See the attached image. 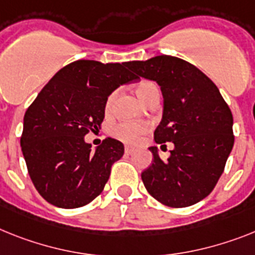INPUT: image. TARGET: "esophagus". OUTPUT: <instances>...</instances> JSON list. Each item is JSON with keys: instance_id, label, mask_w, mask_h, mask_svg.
Instances as JSON below:
<instances>
[{"instance_id": "esophagus-1", "label": "esophagus", "mask_w": 255, "mask_h": 255, "mask_svg": "<svg viewBox=\"0 0 255 255\" xmlns=\"http://www.w3.org/2000/svg\"><path fill=\"white\" fill-rule=\"evenodd\" d=\"M124 151H126V154H127V155H131V154L134 153V149H133V147L126 146V149H124Z\"/></svg>"}]
</instances>
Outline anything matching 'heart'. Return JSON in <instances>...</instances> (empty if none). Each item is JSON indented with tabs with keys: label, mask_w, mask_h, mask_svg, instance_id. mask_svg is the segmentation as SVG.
<instances>
[{
	"label": "heart",
	"mask_w": 255,
	"mask_h": 255,
	"mask_svg": "<svg viewBox=\"0 0 255 255\" xmlns=\"http://www.w3.org/2000/svg\"><path fill=\"white\" fill-rule=\"evenodd\" d=\"M136 93L140 97L141 101H144L146 104L151 97L155 95H159L158 87L154 84L150 80H141L137 85H136ZM118 95V91H114L110 93V96L106 100L105 104V111L110 113L114 105L115 97ZM149 131V126L145 123H119L113 128V134L115 137L119 138L121 141L126 142V144H136L138 142L142 134H145Z\"/></svg>",
	"instance_id": "heart-1"
}]
</instances>
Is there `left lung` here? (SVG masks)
<instances>
[{
  "mask_svg": "<svg viewBox=\"0 0 255 255\" xmlns=\"http://www.w3.org/2000/svg\"><path fill=\"white\" fill-rule=\"evenodd\" d=\"M137 78L157 81L163 115L154 140L174 142L167 160L155 146L153 163L142 171L146 190L160 204L187 207L213 192L235 142L233 117L219 89L196 66L171 55L127 62Z\"/></svg>",
  "mask_w": 255,
  "mask_h": 255,
  "instance_id": "left-lung-1",
  "label": "left lung"
}]
</instances>
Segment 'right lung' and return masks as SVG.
<instances>
[{
  "instance_id": "add662e5",
  "label": "right lung",
  "mask_w": 255,
  "mask_h": 255,
  "mask_svg": "<svg viewBox=\"0 0 255 255\" xmlns=\"http://www.w3.org/2000/svg\"><path fill=\"white\" fill-rule=\"evenodd\" d=\"M132 80L126 62L80 59L61 68L27 109L20 146L32 183L49 204L76 209L104 190L124 146L108 137L92 151L84 136L101 128L111 92Z\"/></svg>"
}]
</instances>
